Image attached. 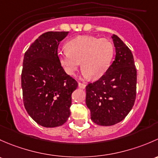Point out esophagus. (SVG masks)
<instances>
[{
    "mask_svg": "<svg viewBox=\"0 0 158 158\" xmlns=\"http://www.w3.org/2000/svg\"><path fill=\"white\" fill-rule=\"evenodd\" d=\"M78 87L81 89H84L86 87V85L84 84H82V83H78Z\"/></svg>",
    "mask_w": 158,
    "mask_h": 158,
    "instance_id": "obj_1",
    "label": "esophagus"
}]
</instances>
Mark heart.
<instances>
[{"mask_svg":"<svg viewBox=\"0 0 158 158\" xmlns=\"http://www.w3.org/2000/svg\"><path fill=\"white\" fill-rule=\"evenodd\" d=\"M66 51L58 53V60L63 71L68 75H74L81 64L84 77L99 79L110 67L114 45L107 39L93 35H80L65 45ZM81 63H79V61Z\"/></svg>","mask_w":158,"mask_h":158,"instance_id":"b5f03b06","label":"heart"}]
</instances>
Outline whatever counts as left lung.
<instances>
[{"label":"left lung","mask_w":158,"mask_h":158,"mask_svg":"<svg viewBox=\"0 0 158 158\" xmlns=\"http://www.w3.org/2000/svg\"><path fill=\"white\" fill-rule=\"evenodd\" d=\"M114 61L98 81L86 87V104L94 123L110 126L128 114L136 97L137 71L131 50L117 35H112Z\"/></svg>","instance_id":"1"}]
</instances>
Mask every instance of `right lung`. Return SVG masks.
Masks as SVG:
<instances>
[{"mask_svg": "<svg viewBox=\"0 0 158 158\" xmlns=\"http://www.w3.org/2000/svg\"><path fill=\"white\" fill-rule=\"evenodd\" d=\"M68 32H47L25 52L21 74L23 103L40 126H62L71 115V94L77 82L63 71L58 60V44Z\"/></svg>", "mask_w": 158, "mask_h": 158, "instance_id": "1", "label": "right lung"}]
</instances>
